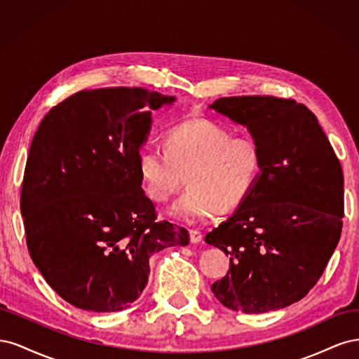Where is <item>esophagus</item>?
Segmentation results:
<instances>
[{
	"mask_svg": "<svg viewBox=\"0 0 359 359\" xmlns=\"http://www.w3.org/2000/svg\"><path fill=\"white\" fill-rule=\"evenodd\" d=\"M202 233L198 231H190V243L191 244H199L202 241Z\"/></svg>",
	"mask_w": 359,
	"mask_h": 359,
	"instance_id": "34e87169",
	"label": "esophagus"
}]
</instances>
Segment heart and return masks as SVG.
I'll return each mask as SVG.
<instances>
[{
	"mask_svg": "<svg viewBox=\"0 0 359 359\" xmlns=\"http://www.w3.org/2000/svg\"><path fill=\"white\" fill-rule=\"evenodd\" d=\"M165 145L166 149L147 145L139 151V180L148 198L165 202L186 177L187 191L169 210L172 219L182 223L235 211L252 194L262 172L256 140L233 137L208 119H189L173 127Z\"/></svg>",
	"mask_w": 359,
	"mask_h": 359,
	"instance_id": "heart-1",
	"label": "heart"
}]
</instances>
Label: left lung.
<instances>
[{"label":"left lung","mask_w":359,"mask_h":359,"mask_svg":"<svg viewBox=\"0 0 359 359\" xmlns=\"http://www.w3.org/2000/svg\"><path fill=\"white\" fill-rule=\"evenodd\" d=\"M248 130L262 153L252 194L205 236L229 256L211 286L224 307L266 313L318 283L343 227V172L318 118L295 100L223 97L208 106Z\"/></svg>","instance_id":"8db88e82"}]
</instances>
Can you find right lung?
Returning a JSON list of instances; mask_svg holds the SVG:
<instances>
[{"mask_svg": "<svg viewBox=\"0 0 359 359\" xmlns=\"http://www.w3.org/2000/svg\"><path fill=\"white\" fill-rule=\"evenodd\" d=\"M173 95L142 88L81 91L43 118L20 193L27 245L46 283L72 306L121 311L148 283L149 257L187 245L157 222L137 172L151 114Z\"/></svg>", "mask_w": 359, "mask_h": 359, "instance_id": "add662e5", "label": "right lung"}]
</instances>
